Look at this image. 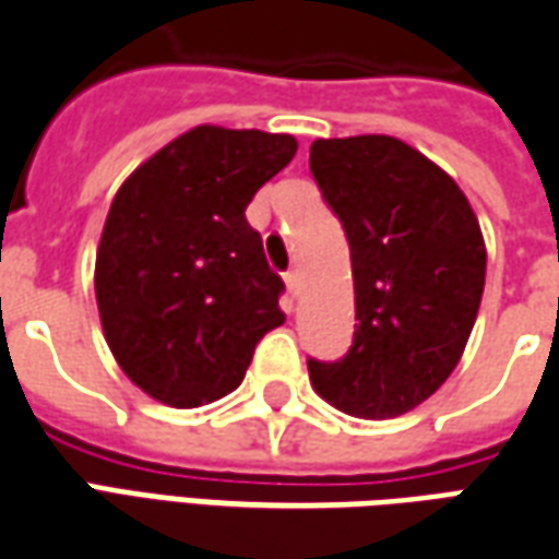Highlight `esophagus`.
Wrapping results in <instances>:
<instances>
[{"instance_id":"obj_1","label":"esophagus","mask_w":559,"mask_h":559,"mask_svg":"<svg viewBox=\"0 0 559 559\" xmlns=\"http://www.w3.org/2000/svg\"><path fill=\"white\" fill-rule=\"evenodd\" d=\"M284 284H287L290 296H299V290H302V272H299V269H290V272H284Z\"/></svg>"}]
</instances>
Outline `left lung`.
<instances>
[{"label":"left lung","mask_w":559,"mask_h":559,"mask_svg":"<svg viewBox=\"0 0 559 559\" xmlns=\"http://www.w3.org/2000/svg\"><path fill=\"white\" fill-rule=\"evenodd\" d=\"M311 176L350 242L356 332L335 362L308 359L341 413L395 419L455 371L479 314L485 242L452 176L395 138L314 140Z\"/></svg>","instance_id":"1"}]
</instances>
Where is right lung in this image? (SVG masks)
I'll return each instance as SVG.
<instances>
[{
	"mask_svg": "<svg viewBox=\"0 0 559 559\" xmlns=\"http://www.w3.org/2000/svg\"><path fill=\"white\" fill-rule=\"evenodd\" d=\"M293 155L290 134L200 126L114 197L95 299L116 362L152 399L170 407L224 399L260 338L284 323V281L245 209Z\"/></svg>",
	"mask_w": 559,
	"mask_h": 559,
	"instance_id": "add662e5",
	"label": "right lung"
}]
</instances>
